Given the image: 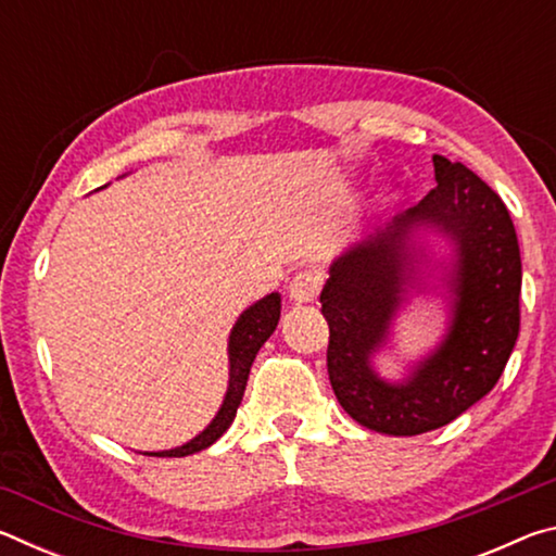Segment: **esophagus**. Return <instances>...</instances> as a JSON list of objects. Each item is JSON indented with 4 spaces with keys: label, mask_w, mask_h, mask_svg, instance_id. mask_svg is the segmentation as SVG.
Returning <instances> with one entry per match:
<instances>
[{
    "label": "esophagus",
    "mask_w": 556,
    "mask_h": 556,
    "mask_svg": "<svg viewBox=\"0 0 556 556\" xmlns=\"http://www.w3.org/2000/svg\"><path fill=\"white\" fill-rule=\"evenodd\" d=\"M321 285H324V279L318 271L301 269L289 279V296H291V301H296V304H308V301H314L318 296Z\"/></svg>",
    "instance_id": "34e87169"
}]
</instances>
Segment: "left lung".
<instances>
[{"instance_id": "8db88e82", "label": "left lung", "mask_w": 556, "mask_h": 556, "mask_svg": "<svg viewBox=\"0 0 556 556\" xmlns=\"http://www.w3.org/2000/svg\"><path fill=\"white\" fill-rule=\"evenodd\" d=\"M437 186L414 208L345 250L321 291L328 380L357 425L414 437L454 421L495 388L520 333L522 262L505 203L460 162L434 154ZM414 224L457 244L452 324L438 351L404 383H384L369 357L389 334L416 274Z\"/></svg>"}]
</instances>
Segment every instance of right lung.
I'll use <instances>...</instances> for the list:
<instances>
[{
	"label": "right lung",
	"instance_id": "right-lung-1",
	"mask_svg": "<svg viewBox=\"0 0 556 556\" xmlns=\"http://www.w3.org/2000/svg\"><path fill=\"white\" fill-rule=\"evenodd\" d=\"M279 308H281V299L275 291V294H267L265 299H260L257 304H252L248 312H242L238 324L232 326L230 333V343H228V355H230V380H228V392H225V400L220 404L218 414L205 427L199 437L188 441V444L172 448V451H154V454L147 456H174L181 458L188 454H195V451L208 448L215 444L228 427L232 425L235 414H238V407L242 402L244 394V384H248L250 378V368L252 361L262 345H265L267 338L275 333V328L279 324Z\"/></svg>",
	"mask_w": 556,
	"mask_h": 556
}]
</instances>
